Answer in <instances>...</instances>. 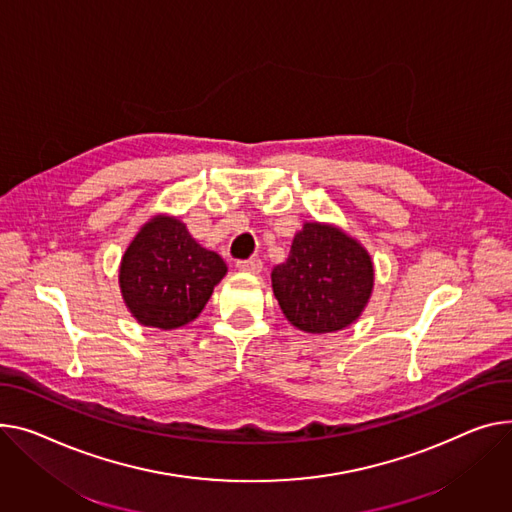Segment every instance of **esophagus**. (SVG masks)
<instances>
[{"label": "esophagus", "mask_w": 512, "mask_h": 512, "mask_svg": "<svg viewBox=\"0 0 512 512\" xmlns=\"http://www.w3.org/2000/svg\"><path fill=\"white\" fill-rule=\"evenodd\" d=\"M236 267L241 271H251V274H259L263 269V261L253 257V259H245V261H236Z\"/></svg>", "instance_id": "34e87169"}]
</instances>
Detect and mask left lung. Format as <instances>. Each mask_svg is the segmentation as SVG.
I'll use <instances>...</instances> for the list:
<instances>
[{"label": "left lung", "instance_id": "obj_1", "mask_svg": "<svg viewBox=\"0 0 512 512\" xmlns=\"http://www.w3.org/2000/svg\"><path fill=\"white\" fill-rule=\"evenodd\" d=\"M374 269L366 249L335 226L306 222L290 255L271 271L286 319L306 333L352 325L370 298Z\"/></svg>", "mask_w": 512, "mask_h": 512}]
</instances>
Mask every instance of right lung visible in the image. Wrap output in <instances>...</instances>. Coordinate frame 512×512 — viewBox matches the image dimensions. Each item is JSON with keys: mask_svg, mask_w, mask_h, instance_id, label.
Returning <instances> with one entry per match:
<instances>
[{"mask_svg": "<svg viewBox=\"0 0 512 512\" xmlns=\"http://www.w3.org/2000/svg\"><path fill=\"white\" fill-rule=\"evenodd\" d=\"M224 276L222 257L197 245L183 222L156 216L127 247L119 284L142 325L177 329L203 311Z\"/></svg>", "mask_w": 512, "mask_h": 512, "instance_id": "1", "label": "right lung"}]
</instances>
